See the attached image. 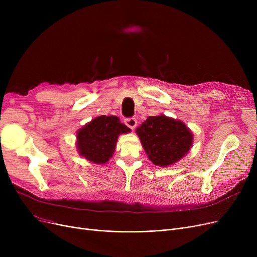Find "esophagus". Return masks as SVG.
<instances>
[{
	"label": "esophagus",
	"mask_w": 257,
	"mask_h": 257,
	"mask_svg": "<svg viewBox=\"0 0 257 257\" xmlns=\"http://www.w3.org/2000/svg\"><path fill=\"white\" fill-rule=\"evenodd\" d=\"M125 124H126L131 130H133L134 128L137 127V125H138V120H137L136 117H128V118L125 119Z\"/></svg>",
	"instance_id": "obj_1"
}]
</instances>
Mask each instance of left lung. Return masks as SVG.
Listing matches in <instances>:
<instances>
[{"instance_id": "8db88e82", "label": "left lung", "mask_w": 257, "mask_h": 257, "mask_svg": "<svg viewBox=\"0 0 257 257\" xmlns=\"http://www.w3.org/2000/svg\"><path fill=\"white\" fill-rule=\"evenodd\" d=\"M137 134L148 158L159 167L177 163L193 145V133L183 121L165 114L148 117L138 127Z\"/></svg>"}]
</instances>
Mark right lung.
I'll use <instances>...</instances> for the list:
<instances>
[{
  "label": "right lung",
  "instance_id": "right-lung-1",
  "mask_svg": "<svg viewBox=\"0 0 257 257\" xmlns=\"http://www.w3.org/2000/svg\"><path fill=\"white\" fill-rule=\"evenodd\" d=\"M130 129L114 115H100L77 132L79 154L93 164H106L112 156L118 136Z\"/></svg>",
  "mask_w": 257,
  "mask_h": 257
}]
</instances>
